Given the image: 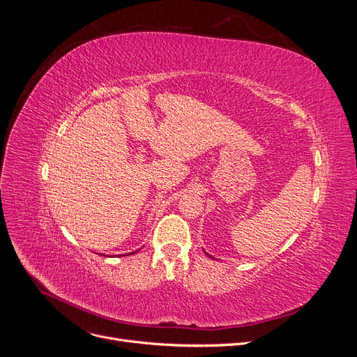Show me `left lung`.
<instances>
[{"instance_id":"left-lung-1","label":"left lung","mask_w":357,"mask_h":357,"mask_svg":"<svg viewBox=\"0 0 357 357\" xmlns=\"http://www.w3.org/2000/svg\"><path fill=\"white\" fill-rule=\"evenodd\" d=\"M204 253H205V255H207V256H208V257H211V259H214V257H213V256H211V255H208V253H207V252H205V250H204Z\"/></svg>"}]
</instances>
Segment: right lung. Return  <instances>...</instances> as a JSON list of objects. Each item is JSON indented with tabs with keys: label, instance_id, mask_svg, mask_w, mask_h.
<instances>
[{
	"label": "right lung",
	"instance_id": "right-lung-1",
	"mask_svg": "<svg viewBox=\"0 0 357 357\" xmlns=\"http://www.w3.org/2000/svg\"><path fill=\"white\" fill-rule=\"evenodd\" d=\"M134 253H137V252H131V253H126V255L129 256V255H134ZM102 256H105V255H102Z\"/></svg>",
	"mask_w": 357,
	"mask_h": 357
}]
</instances>
